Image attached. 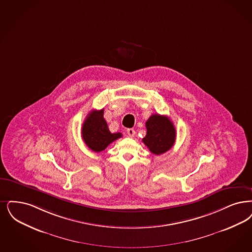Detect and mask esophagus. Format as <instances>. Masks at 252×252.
<instances>
[{"label":"esophagus","instance_id":"esophagus-1","mask_svg":"<svg viewBox=\"0 0 252 252\" xmlns=\"http://www.w3.org/2000/svg\"><path fill=\"white\" fill-rule=\"evenodd\" d=\"M126 132H127V134H128V136L129 137H134V135H135V130L133 129V128H127L126 129Z\"/></svg>","mask_w":252,"mask_h":252}]
</instances>
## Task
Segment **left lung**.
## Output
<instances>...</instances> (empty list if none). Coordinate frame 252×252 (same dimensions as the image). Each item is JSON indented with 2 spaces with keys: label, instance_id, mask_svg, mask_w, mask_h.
I'll use <instances>...</instances> for the list:
<instances>
[{
  "label": "left lung",
  "instance_id": "obj_1",
  "mask_svg": "<svg viewBox=\"0 0 252 252\" xmlns=\"http://www.w3.org/2000/svg\"><path fill=\"white\" fill-rule=\"evenodd\" d=\"M147 133L142 142L155 155H161L169 151L173 146L176 138V131L169 117L153 114L147 120Z\"/></svg>",
  "mask_w": 252,
  "mask_h": 252
}]
</instances>
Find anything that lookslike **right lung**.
Instances as JSON below:
<instances>
[{"mask_svg": "<svg viewBox=\"0 0 252 252\" xmlns=\"http://www.w3.org/2000/svg\"><path fill=\"white\" fill-rule=\"evenodd\" d=\"M104 110L92 111L82 125L81 136L85 144L96 153L105 150L111 142L121 138L122 133H111L104 119Z\"/></svg>", "mask_w": 252, "mask_h": 252, "instance_id": "add662e5", "label": "right lung"}]
</instances>
